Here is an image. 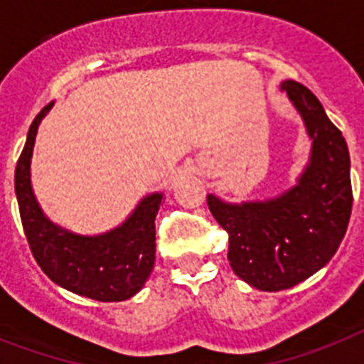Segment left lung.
<instances>
[{
    "instance_id": "left-lung-1",
    "label": "left lung",
    "mask_w": 364,
    "mask_h": 364,
    "mask_svg": "<svg viewBox=\"0 0 364 364\" xmlns=\"http://www.w3.org/2000/svg\"><path fill=\"white\" fill-rule=\"evenodd\" d=\"M311 139L310 162L294 187L262 202L228 204L208 194L211 215L228 232L234 274L260 291L304 282L333 259L351 215L350 151L321 102L296 81L279 87Z\"/></svg>"
}]
</instances>
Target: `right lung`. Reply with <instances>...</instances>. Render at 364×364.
<instances>
[{
  "label": "right lung",
  "instance_id": "1",
  "mask_svg": "<svg viewBox=\"0 0 364 364\" xmlns=\"http://www.w3.org/2000/svg\"><path fill=\"white\" fill-rule=\"evenodd\" d=\"M53 105H45L31 122L14 170L26 240L37 264L60 287L100 302H121L141 291L153 272L154 219L162 193L145 196L121 227L98 236H81L54 225L37 204L30 179L37 128Z\"/></svg>",
  "mask_w": 364,
  "mask_h": 364
}]
</instances>
